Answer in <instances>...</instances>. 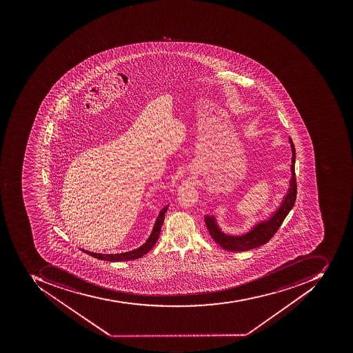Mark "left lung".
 <instances>
[{
	"instance_id": "1",
	"label": "left lung",
	"mask_w": 353,
	"mask_h": 353,
	"mask_svg": "<svg viewBox=\"0 0 353 353\" xmlns=\"http://www.w3.org/2000/svg\"><path fill=\"white\" fill-rule=\"evenodd\" d=\"M290 143L292 145V152H293L292 166H290L292 168H290L292 170V178H290V189H288V194L284 196V200H283L280 208L269 219L257 223L246 234L229 235L220 230L214 216H205L206 227H208L210 236L223 250H230V252H245V250H254V248L263 245L265 243L269 242L273 235L276 233L286 216L293 208L294 204H295L296 195H297V183H296L295 175L296 151L293 141L290 138Z\"/></svg>"
}]
</instances>
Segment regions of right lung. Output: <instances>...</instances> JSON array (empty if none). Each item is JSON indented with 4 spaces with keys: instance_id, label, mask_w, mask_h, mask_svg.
Here are the masks:
<instances>
[{
    "instance_id": "add662e5",
    "label": "right lung",
    "mask_w": 353,
    "mask_h": 353,
    "mask_svg": "<svg viewBox=\"0 0 353 353\" xmlns=\"http://www.w3.org/2000/svg\"><path fill=\"white\" fill-rule=\"evenodd\" d=\"M168 205H166L165 208L161 210L160 214H159L158 219H157L154 225H153V230L152 232H151L150 236L145 241V244H143V245L140 246L137 250H130V252L121 254H97L82 250L83 252L92 256V257L97 258V259L100 260H107V261H125V260H134L143 257V255H145V254L155 245V243L158 241L159 235H160L161 232V228H162L163 223H164V216H165V213L168 212Z\"/></svg>"
}]
</instances>
